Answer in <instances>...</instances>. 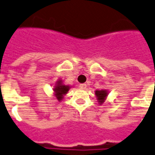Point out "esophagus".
<instances>
[{"instance_id":"34e87169","label":"esophagus","mask_w":155,"mask_h":155,"mask_svg":"<svg viewBox=\"0 0 155 155\" xmlns=\"http://www.w3.org/2000/svg\"><path fill=\"white\" fill-rule=\"evenodd\" d=\"M80 88H81V89H86V84H85V83H84V84H81V85H80Z\"/></svg>"}]
</instances>
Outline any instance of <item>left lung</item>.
Listing matches in <instances>:
<instances>
[{"label":"left lung","instance_id":"obj_1","mask_svg":"<svg viewBox=\"0 0 155 155\" xmlns=\"http://www.w3.org/2000/svg\"><path fill=\"white\" fill-rule=\"evenodd\" d=\"M96 97L97 100V103L99 104H103L107 99V97L108 95V91L106 89H102V90H97L95 91Z\"/></svg>","mask_w":155,"mask_h":155}]
</instances>
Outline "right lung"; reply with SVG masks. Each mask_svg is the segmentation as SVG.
<instances>
[{
	"label": "right lung",
	"instance_id": "right-lung-1",
	"mask_svg": "<svg viewBox=\"0 0 155 155\" xmlns=\"http://www.w3.org/2000/svg\"><path fill=\"white\" fill-rule=\"evenodd\" d=\"M71 86L64 85L62 80H58L53 86V95L58 101H63L64 95H66Z\"/></svg>",
	"mask_w": 155,
	"mask_h": 155
}]
</instances>
